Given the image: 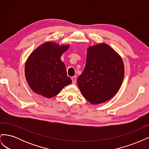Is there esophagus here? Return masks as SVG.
I'll return each mask as SVG.
<instances>
[{
    "label": "esophagus",
    "instance_id": "obj_1",
    "mask_svg": "<svg viewBox=\"0 0 149 149\" xmlns=\"http://www.w3.org/2000/svg\"><path fill=\"white\" fill-rule=\"evenodd\" d=\"M71 80H72V83L75 84L76 82V78L75 76H73V77L71 78Z\"/></svg>",
    "mask_w": 149,
    "mask_h": 149
}]
</instances>
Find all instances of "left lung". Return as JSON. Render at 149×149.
I'll return each instance as SVG.
<instances>
[{"mask_svg": "<svg viewBox=\"0 0 149 149\" xmlns=\"http://www.w3.org/2000/svg\"><path fill=\"white\" fill-rule=\"evenodd\" d=\"M124 76L122 58L107 44L100 43L88 47L86 63L77 83L86 100L99 104L115 95Z\"/></svg>", "mask_w": 149, "mask_h": 149, "instance_id": "obj_1", "label": "left lung"}]
</instances>
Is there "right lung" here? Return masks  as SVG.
<instances>
[{
  "mask_svg": "<svg viewBox=\"0 0 149 149\" xmlns=\"http://www.w3.org/2000/svg\"><path fill=\"white\" fill-rule=\"evenodd\" d=\"M70 45H60L55 42L42 44L31 53L26 61L25 74L30 88L35 93L47 98L59 94L72 83L67 76L61 56Z\"/></svg>",
  "mask_w": 149,
  "mask_h": 149,
  "instance_id": "1",
  "label": "right lung"
}]
</instances>
